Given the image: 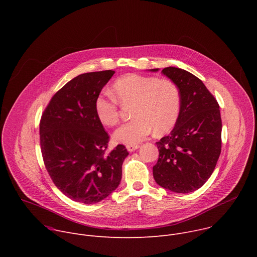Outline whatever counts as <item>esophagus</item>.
I'll list each match as a JSON object with an SVG mask.
<instances>
[{
	"label": "esophagus",
	"instance_id": "1",
	"mask_svg": "<svg viewBox=\"0 0 257 257\" xmlns=\"http://www.w3.org/2000/svg\"><path fill=\"white\" fill-rule=\"evenodd\" d=\"M126 149L128 152H134L137 149H139V145L138 144H132V145H127Z\"/></svg>",
	"mask_w": 257,
	"mask_h": 257
}]
</instances>
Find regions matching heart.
<instances>
[{
    "label": "heart",
    "mask_w": 257,
    "mask_h": 257,
    "mask_svg": "<svg viewBox=\"0 0 257 257\" xmlns=\"http://www.w3.org/2000/svg\"><path fill=\"white\" fill-rule=\"evenodd\" d=\"M113 95H99L95 99V114L106 126L119 121V103H134L133 120L120 126L114 133L116 141L132 145L148 138L155 131L169 132L180 113V90L170 79L127 74L113 84Z\"/></svg>",
    "instance_id": "heart-1"
}]
</instances>
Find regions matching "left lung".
<instances>
[{"mask_svg": "<svg viewBox=\"0 0 257 257\" xmlns=\"http://www.w3.org/2000/svg\"><path fill=\"white\" fill-rule=\"evenodd\" d=\"M162 73L178 86L181 102L174 129L157 142L160 156L153 174L163 188L189 193L208 180L221 155L219 105L203 82L190 72L167 67Z\"/></svg>", "mask_w": 257, "mask_h": 257, "instance_id": "left-lung-1", "label": "left lung"}]
</instances>
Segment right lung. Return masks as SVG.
Returning <instances> with one entry per match:
<instances>
[{
	"instance_id": "obj_1",
	"label": "right lung",
	"mask_w": 257,
	"mask_h": 257,
	"mask_svg": "<svg viewBox=\"0 0 257 257\" xmlns=\"http://www.w3.org/2000/svg\"><path fill=\"white\" fill-rule=\"evenodd\" d=\"M114 73L73 78L52 97L41 119L46 169L57 188L77 202L96 203L116 190L129 155L122 144L105 154L109 137L95 114V99Z\"/></svg>"
}]
</instances>
